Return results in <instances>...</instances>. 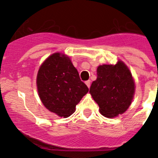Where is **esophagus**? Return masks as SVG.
<instances>
[{
	"label": "esophagus",
	"instance_id": "obj_1",
	"mask_svg": "<svg viewBox=\"0 0 158 158\" xmlns=\"http://www.w3.org/2000/svg\"><path fill=\"white\" fill-rule=\"evenodd\" d=\"M85 83H86V85H87L88 88L90 87V80L86 81V82H85Z\"/></svg>",
	"mask_w": 158,
	"mask_h": 158
}]
</instances>
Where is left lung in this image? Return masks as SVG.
<instances>
[{
	"instance_id": "obj_1",
	"label": "left lung",
	"mask_w": 158,
	"mask_h": 158,
	"mask_svg": "<svg viewBox=\"0 0 158 158\" xmlns=\"http://www.w3.org/2000/svg\"><path fill=\"white\" fill-rule=\"evenodd\" d=\"M135 84L126 64L118 60L115 65L102 64L97 68V79L90 93L98 103L101 114L114 118L127 111L132 102Z\"/></svg>"
}]
</instances>
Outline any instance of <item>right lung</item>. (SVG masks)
<instances>
[{
  "label": "right lung",
  "mask_w": 158,
  "mask_h": 158,
  "mask_svg": "<svg viewBox=\"0 0 158 158\" xmlns=\"http://www.w3.org/2000/svg\"><path fill=\"white\" fill-rule=\"evenodd\" d=\"M40 98L47 109L60 117L68 118L88 92L79 72L66 55H51L40 67L36 78Z\"/></svg>",
  "instance_id": "right-lung-1"
}]
</instances>
